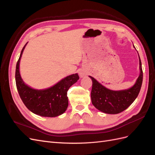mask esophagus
Here are the masks:
<instances>
[{
    "label": "esophagus",
    "mask_w": 155,
    "mask_h": 155,
    "mask_svg": "<svg viewBox=\"0 0 155 155\" xmlns=\"http://www.w3.org/2000/svg\"><path fill=\"white\" fill-rule=\"evenodd\" d=\"M79 76H80L81 78H83V77L86 76L87 73H86L85 71H84V70H81V71L79 72Z\"/></svg>",
    "instance_id": "obj_1"
}]
</instances>
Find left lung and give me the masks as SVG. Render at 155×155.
I'll return each instance as SVG.
<instances>
[{"instance_id": "obj_1", "label": "left lung", "mask_w": 155, "mask_h": 155, "mask_svg": "<svg viewBox=\"0 0 155 155\" xmlns=\"http://www.w3.org/2000/svg\"><path fill=\"white\" fill-rule=\"evenodd\" d=\"M139 59L140 76L134 85L127 90L118 91L109 90L103 86L94 78L89 76L92 81V103L97 109L107 114H115L125 110L133 104L138 95L143 81L142 63L140 57Z\"/></svg>"}]
</instances>
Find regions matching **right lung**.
<instances>
[{
	"instance_id": "right-lung-1",
	"label": "right lung",
	"mask_w": 155,
	"mask_h": 155,
	"mask_svg": "<svg viewBox=\"0 0 155 155\" xmlns=\"http://www.w3.org/2000/svg\"><path fill=\"white\" fill-rule=\"evenodd\" d=\"M26 44L21 51L15 70L16 86L22 102L33 113L41 116L55 117L63 114L68 105L67 91L79 79L78 74L70 75L45 90L30 88L22 81L19 73L20 60Z\"/></svg>"
}]
</instances>
